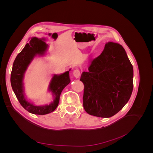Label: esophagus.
Masks as SVG:
<instances>
[{"mask_svg": "<svg viewBox=\"0 0 153 153\" xmlns=\"http://www.w3.org/2000/svg\"><path fill=\"white\" fill-rule=\"evenodd\" d=\"M73 75L75 78H78L80 75V71L78 69H76L73 72Z\"/></svg>", "mask_w": 153, "mask_h": 153, "instance_id": "obj_1", "label": "esophagus"}]
</instances>
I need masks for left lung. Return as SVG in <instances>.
Listing matches in <instances>:
<instances>
[{"label":"left lung","mask_w":153,"mask_h":153,"mask_svg":"<svg viewBox=\"0 0 153 153\" xmlns=\"http://www.w3.org/2000/svg\"><path fill=\"white\" fill-rule=\"evenodd\" d=\"M133 80V66L122 45L106 43L102 53L92 60L80 77L86 112L104 118L116 114L130 98Z\"/></svg>","instance_id":"obj_1"}]
</instances>
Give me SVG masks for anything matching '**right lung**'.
Listing matches in <instances>:
<instances>
[{"label": "right lung", "mask_w": 153, "mask_h": 153, "mask_svg": "<svg viewBox=\"0 0 153 153\" xmlns=\"http://www.w3.org/2000/svg\"><path fill=\"white\" fill-rule=\"evenodd\" d=\"M45 38L32 37L29 43H27L21 52L18 54L13 62L11 74V84L18 100L21 105L29 112L37 115H45L54 111L59 105L60 96L64 88L68 85L69 79V69L60 75H54L50 81L48 91L53 96V102L49 105L38 106L26 100L24 92V77L29 64L35 57L43 56L48 49Z\"/></svg>", "instance_id": "1"}]
</instances>
